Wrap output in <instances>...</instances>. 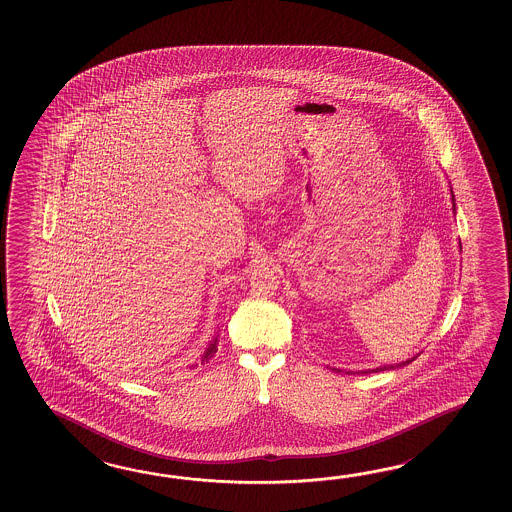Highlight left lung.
I'll return each instance as SVG.
<instances>
[{
  "label": "left lung",
  "mask_w": 512,
  "mask_h": 512,
  "mask_svg": "<svg viewBox=\"0 0 512 512\" xmlns=\"http://www.w3.org/2000/svg\"><path fill=\"white\" fill-rule=\"evenodd\" d=\"M452 201H454V194H452ZM454 210H456V203H454ZM412 360H415V357H412V359L404 360V362H401V364H395V366H384V368H377V370L371 371L395 370V368H401V366H406V364H410ZM366 373H368V371H366Z\"/></svg>",
  "instance_id": "1"
}]
</instances>
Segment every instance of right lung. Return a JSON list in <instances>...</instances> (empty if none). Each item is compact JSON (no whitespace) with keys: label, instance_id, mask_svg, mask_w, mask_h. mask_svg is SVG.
Segmentation results:
<instances>
[{"label":"right lung","instance_id":"obj_1","mask_svg":"<svg viewBox=\"0 0 512 512\" xmlns=\"http://www.w3.org/2000/svg\"><path fill=\"white\" fill-rule=\"evenodd\" d=\"M216 342H218V338H214L212 342H210V346H208L207 351L203 353V357H201V364H205V362H208V359L218 351V346H216Z\"/></svg>","mask_w":512,"mask_h":512}]
</instances>
